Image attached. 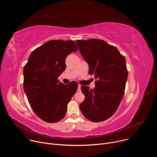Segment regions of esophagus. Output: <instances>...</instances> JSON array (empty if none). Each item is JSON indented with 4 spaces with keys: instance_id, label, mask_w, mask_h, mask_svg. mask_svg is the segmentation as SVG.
Here are the masks:
<instances>
[{
    "instance_id": "34e87169",
    "label": "esophagus",
    "mask_w": 157,
    "mask_h": 157,
    "mask_svg": "<svg viewBox=\"0 0 157 157\" xmlns=\"http://www.w3.org/2000/svg\"><path fill=\"white\" fill-rule=\"evenodd\" d=\"M81 86L80 84L78 85V91H81Z\"/></svg>"
}]
</instances>
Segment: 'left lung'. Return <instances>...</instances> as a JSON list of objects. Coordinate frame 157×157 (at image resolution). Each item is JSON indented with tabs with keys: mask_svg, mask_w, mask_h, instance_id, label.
I'll use <instances>...</instances> for the list:
<instances>
[{
	"mask_svg": "<svg viewBox=\"0 0 157 157\" xmlns=\"http://www.w3.org/2000/svg\"><path fill=\"white\" fill-rule=\"evenodd\" d=\"M76 42L89 64V73L98 79L93 90L81 86L85 99L79 105L80 110L89 121H104L116 113L124 94L128 77L125 57L116 47L102 40Z\"/></svg>",
	"mask_w": 157,
	"mask_h": 157,
	"instance_id": "8db88e82",
	"label": "left lung"
}]
</instances>
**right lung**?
Instances as JSON below:
<instances>
[{
    "instance_id": "right-lung-1",
    "label": "right lung",
    "mask_w": 157,
    "mask_h": 157,
    "mask_svg": "<svg viewBox=\"0 0 157 157\" xmlns=\"http://www.w3.org/2000/svg\"><path fill=\"white\" fill-rule=\"evenodd\" d=\"M78 48L71 40H50L33 50L24 68V89L35 114L54 123L66 114L67 105L78 84H64L58 80L65 70V59Z\"/></svg>"
}]
</instances>
